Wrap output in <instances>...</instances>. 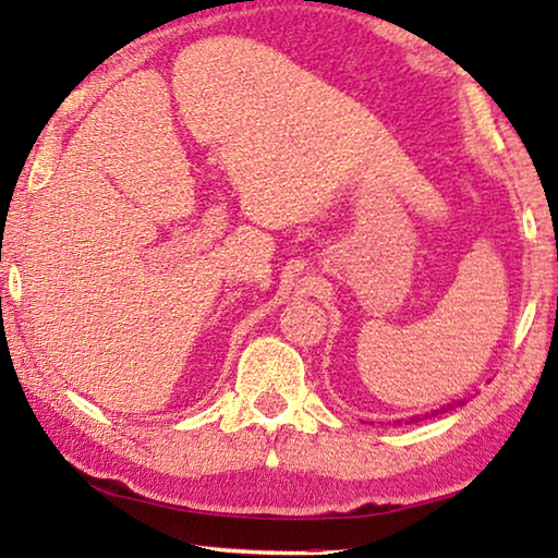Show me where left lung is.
I'll return each mask as SVG.
<instances>
[{
	"label": "left lung",
	"instance_id": "left-lung-1",
	"mask_svg": "<svg viewBox=\"0 0 558 558\" xmlns=\"http://www.w3.org/2000/svg\"><path fill=\"white\" fill-rule=\"evenodd\" d=\"M456 405H460V401H458V403H448V405H442V409H436V411L426 413V418H428V415H430V418H433V415H440V413H446V411H450V409H456ZM411 421H415V418H411Z\"/></svg>",
	"mask_w": 558,
	"mask_h": 558
}]
</instances>
